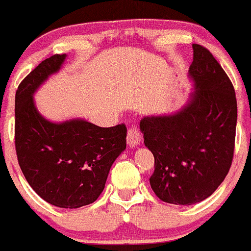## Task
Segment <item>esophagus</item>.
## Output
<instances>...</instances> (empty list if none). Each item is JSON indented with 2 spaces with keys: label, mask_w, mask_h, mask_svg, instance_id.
Wrapping results in <instances>:
<instances>
[{
  "label": "esophagus",
  "mask_w": 251,
  "mask_h": 251,
  "mask_svg": "<svg viewBox=\"0 0 251 251\" xmlns=\"http://www.w3.org/2000/svg\"><path fill=\"white\" fill-rule=\"evenodd\" d=\"M126 143L130 147L138 146L141 143V134L139 131V129L136 128H129L128 135H126Z\"/></svg>",
  "instance_id": "34e87169"
}]
</instances>
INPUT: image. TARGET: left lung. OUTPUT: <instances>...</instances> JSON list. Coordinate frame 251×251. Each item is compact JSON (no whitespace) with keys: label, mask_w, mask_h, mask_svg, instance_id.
I'll return each instance as SVG.
<instances>
[{"label":"left lung","mask_w":251,"mask_h":251,"mask_svg":"<svg viewBox=\"0 0 251 251\" xmlns=\"http://www.w3.org/2000/svg\"><path fill=\"white\" fill-rule=\"evenodd\" d=\"M192 48L188 77L195 88L185 106L140 122L145 146L154 157L152 190L176 205L200 203L215 192L228 174L236 139L234 88L208 49Z\"/></svg>","instance_id":"obj_1"}]
</instances>
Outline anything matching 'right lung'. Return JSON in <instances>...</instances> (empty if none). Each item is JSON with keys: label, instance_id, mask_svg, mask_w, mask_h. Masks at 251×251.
Returning <instances> with one entry per match:
<instances>
[{"label": "right lung", "instance_id": "right-lung-1", "mask_svg": "<svg viewBox=\"0 0 251 251\" xmlns=\"http://www.w3.org/2000/svg\"><path fill=\"white\" fill-rule=\"evenodd\" d=\"M66 54L43 60L15 94V150L32 190L59 208L95 202L104 191L111 165L126 150V128H101L82 118L51 122L38 112L33 94L59 72Z\"/></svg>", "mask_w": 251, "mask_h": 251}]
</instances>
